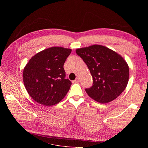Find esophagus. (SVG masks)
Instances as JSON below:
<instances>
[{"instance_id": "obj_1", "label": "esophagus", "mask_w": 148, "mask_h": 148, "mask_svg": "<svg viewBox=\"0 0 148 148\" xmlns=\"http://www.w3.org/2000/svg\"><path fill=\"white\" fill-rule=\"evenodd\" d=\"M80 81V77H77V78H76V79L74 80V82L75 83H79Z\"/></svg>"}]
</instances>
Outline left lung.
Wrapping results in <instances>:
<instances>
[{
    "label": "left lung",
    "mask_w": 148,
    "mask_h": 148,
    "mask_svg": "<svg viewBox=\"0 0 148 148\" xmlns=\"http://www.w3.org/2000/svg\"><path fill=\"white\" fill-rule=\"evenodd\" d=\"M75 52L87 65L92 76L93 86L86 89L91 98L99 103H108L125 89L129 66L119 54L98 44L77 49Z\"/></svg>",
    "instance_id": "left-lung-1"
}]
</instances>
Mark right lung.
<instances>
[{
	"label": "right lung",
	"instance_id": "add662e5",
	"mask_svg": "<svg viewBox=\"0 0 148 148\" xmlns=\"http://www.w3.org/2000/svg\"><path fill=\"white\" fill-rule=\"evenodd\" d=\"M71 49L52 47L36 53L23 69L25 88L35 101L45 106H54L63 99L71 82L65 79L64 64Z\"/></svg>",
	"mask_w": 148,
	"mask_h": 148
}]
</instances>
